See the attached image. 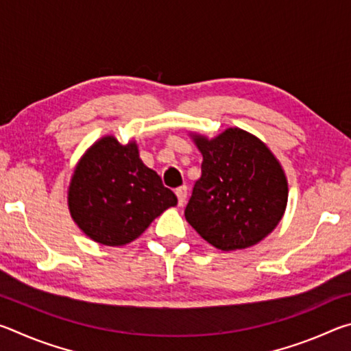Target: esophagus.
<instances>
[{
	"label": "esophagus",
	"mask_w": 351,
	"mask_h": 351,
	"mask_svg": "<svg viewBox=\"0 0 351 351\" xmlns=\"http://www.w3.org/2000/svg\"><path fill=\"white\" fill-rule=\"evenodd\" d=\"M175 193H176V197H178V204L182 206L184 201H186V198H187V187L186 186L178 187L175 190Z\"/></svg>",
	"instance_id": "esophagus-1"
}]
</instances>
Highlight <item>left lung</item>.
<instances>
[{
    "label": "left lung",
    "mask_w": 351,
    "mask_h": 351,
    "mask_svg": "<svg viewBox=\"0 0 351 351\" xmlns=\"http://www.w3.org/2000/svg\"><path fill=\"white\" fill-rule=\"evenodd\" d=\"M203 153L201 178L184 210L190 226L221 251L263 240L280 221L288 184L274 154L240 128L215 139L195 136Z\"/></svg>",
    "instance_id": "obj_1"
}]
</instances>
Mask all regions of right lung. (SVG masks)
Instances as JSON below:
<instances>
[{"label": "right lung", "instance_id": "1", "mask_svg": "<svg viewBox=\"0 0 351 351\" xmlns=\"http://www.w3.org/2000/svg\"><path fill=\"white\" fill-rule=\"evenodd\" d=\"M68 203L74 221L90 239L122 246L178 199L156 171L142 164L134 142L121 145L106 136L77 165Z\"/></svg>", "mask_w": 351, "mask_h": 351}]
</instances>
